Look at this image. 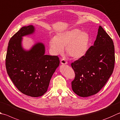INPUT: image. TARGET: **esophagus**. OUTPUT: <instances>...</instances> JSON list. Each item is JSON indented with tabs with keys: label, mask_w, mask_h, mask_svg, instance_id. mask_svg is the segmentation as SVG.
<instances>
[{
	"label": "esophagus",
	"mask_w": 120,
	"mask_h": 120,
	"mask_svg": "<svg viewBox=\"0 0 120 120\" xmlns=\"http://www.w3.org/2000/svg\"><path fill=\"white\" fill-rule=\"evenodd\" d=\"M61 64H68L67 61H66V60H65L64 59H61Z\"/></svg>",
	"instance_id": "esophagus-1"
}]
</instances>
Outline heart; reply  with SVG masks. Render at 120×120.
Returning <instances> with one entry per match:
<instances>
[{
	"label": "heart",
	"instance_id": "heart-1",
	"mask_svg": "<svg viewBox=\"0 0 120 120\" xmlns=\"http://www.w3.org/2000/svg\"><path fill=\"white\" fill-rule=\"evenodd\" d=\"M90 36L87 32L75 28L58 34L49 41L51 53L58 55L64 52L66 47L67 54L74 59L82 58L88 51Z\"/></svg>",
	"mask_w": 120,
	"mask_h": 120
}]
</instances>
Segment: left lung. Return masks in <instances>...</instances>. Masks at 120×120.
<instances>
[{
  "mask_svg": "<svg viewBox=\"0 0 120 120\" xmlns=\"http://www.w3.org/2000/svg\"><path fill=\"white\" fill-rule=\"evenodd\" d=\"M114 62L113 40L100 26L94 45L83 56L71 64L75 75L71 82L73 92L81 97L96 94L112 74Z\"/></svg>",
  "mask_w": 120,
  "mask_h": 120,
  "instance_id": "8db88e82",
  "label": "left lung"
}]
</instances>
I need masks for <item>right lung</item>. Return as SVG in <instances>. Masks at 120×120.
Returning a JSON list of instances; mask_svg holds the SVG:
<instances>
[{"mask_svg": "<svg viewBox=\"0 0 120 120\" xmlns=\"http://www.w3.org/2000/svg\"><path fill=\"white\" fill-rule=\"evenodd\" d=\"M33 25L21 28L10 39L6 58L9 77L18 90L28 96L38 97L47 92L50 81L59 66L58 56L45 54V46L37 42L28 50L22 45V37L34 34Z\"/></svg>", "mask_w": 120, "mask_h": 120, "instance_id": "right-lung-1", "label": "right lung"}]
</instances>
